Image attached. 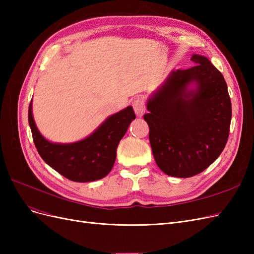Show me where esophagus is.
<instances>
[{
	"label": "esophagus",
	"instance_id": "34e87169",
	"mask_svg": "<svg viewBox=\"0 0 254 254\" xmlns=\"http://www.w3.org/2000/svg\"><path fill=\"white\" fill-rule=\"evenodd\" d=\"M132 107H133L134 113L137 115V117H142V115L145 113L146 106H145V102L143 98L136 97L132 102Z\"/></svg>",
	"mask_w": 254,
	"mask_h": 254
}]
</instances>
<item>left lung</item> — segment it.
Segmentation results:
<instances>
[{"label":"left lung","instance_id":"8db88e82","mask_svg":"<svg viewBox=\"0 0 254 254\" xmlns=\"http://www.w3.org/2000/svg\"><path fill=\"white\" fill-rule=\"evenodd\" d=\"M190 60L195 65L172 72L149 98L144 115L157 165L178 178L202 173L219 157L232 117L224 76L203 56ZM190 82L197 83L195 91L187 90Z\"/></svg>","mask_w":254,"mask_h":254}]
</instances>
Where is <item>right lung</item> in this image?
Here are the masks:
<instances>
[{"mask_svg": "<svg viewBox=\"0 0 254 254\" xmlns=\"http://www.w3.org/2000/svg\"><path fill=\"white\" fill-rule=\"evenodd\" d=\"M134 119L132 107L129 106L107 119L87 139L72 144H55L45 140L37 129L32 102L28 108V123L40 157L60 175L75 182L99 180L110 173L118 145Z\"/></svg>", "mask_w": 254, "mask_h": 254, "instance_id": "1", "label": "right lung"}]
</instances>
